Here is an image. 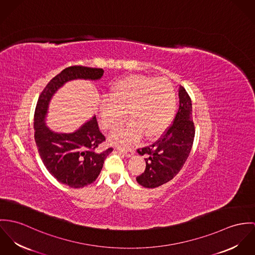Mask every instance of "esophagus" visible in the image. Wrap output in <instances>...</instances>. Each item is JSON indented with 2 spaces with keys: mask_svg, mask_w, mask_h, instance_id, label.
I'll return each mask as SVG.
<instances>
[{
  "mask_svg": "<svg viewBox=\"0 0 255 255\" xmlns=\"http://www.w3.org/2000/svg\"><path fill=\"white\" fill-rule=\"evenodd\" d=\"M117 150L120 152H123L127 157H131L135 154V150L133 148H122V147H117Z\"/></svg>",
  "mask_w": 255,
  "mask_h": 255,
  "instance_id": "esophagus-1",
  "label": "esophagus"
}]
</instances>
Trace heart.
Wrapping results in <instances>:
<instances>
[{
  "label": "heart",
  "mask_w": 255,
  "mask_h": 255,
  "mask_svg": "<svg viewBox=\"0 0 255 255\" xmlns=\"http://www.w3.org/2000/svg\"><path fill=\"white\" fill-rule=\"evenodd\" d=\"M176 110L175 88L169 79L131 75L114 84L111 98L100 105L102 125L114 130L127 117L131 121L116 130L111 141L129 144L141 135L147 140L159 137L169 126Z\"/></svg>",
  "instance_id": "b5f03b06"
}]
</instances>
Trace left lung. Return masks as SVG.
Masks as SVG:
<instances>
[{"mask_svg": "<svg viewBox=\"0 0 255 255\" xmlns=\"http://www.w3.org/2000/svg\"><path fill=\"white\" fill-rule=\"evenodd\" d=\"M180 105L173 123L150 145L138 148L144 155L145 169L136 180L144 188H156L172 180L185 164L195 139L192 101L184 87L179 89Z\"/></svg>", "mask_w": 255, "mask_h": 255, "instance_id": "left-lung-1", "label": "left lung"}]
</instances>
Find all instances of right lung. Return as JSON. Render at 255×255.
Here are the masks:
<instances>
[{"instance_id": "1", "label": "right lung", "mask_w": 255, "mask_h": 255, "mask_svg": "<svg viewBox=\"0 0 255 255\" xmlns=\"http://www.w3.org/2000/svg\"><path fill=\"white\" fill-rule=\"evenodd\" d=\"M103 68L81 65L69 66L55 76L39 96L34 114V138L41 159L58 182L71 188H83L96 181L105 159L114 150H100L106 137L100 131L96 116L73 133H56L50 130L45 118L52 97L70 80H99Z\"/></svg>"}]
</instances>
